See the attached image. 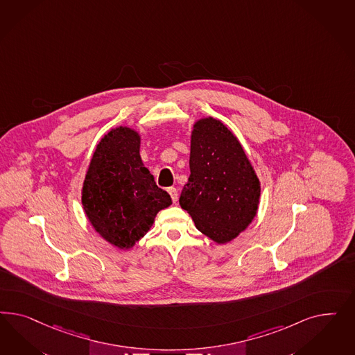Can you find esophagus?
<instances>
[{
  "label": "esophagus",
  "mask_w": 355,
  "mask_h": 355,
  "mask_svg": "<svg viewBox=\"0 0 355 355\" xmlns=\"http://www.w3.org/2000/svg\"><path fill=\"white\" fill-rule=\"evenodd\" d=\"M168 193H169L171 198H172L173 203L175 205V203H177V200H178V191H177V189H174V187H169V189H168Z\"/></svg>",
  "instance_id": "1"
}]
</instances>
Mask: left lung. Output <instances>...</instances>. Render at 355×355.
<instances>
[{
  "label": "left lung",
  "mask_w": 355,
  "mask_h": 355,
  "mask_svg": "<svg viewBox=\"0 0 355 355\" xmlns=\"http://www.w3.org/2000/svg\"><path fill=\"white\" fill-rule=\"evenodd\" d=\"M190 177L180 205L218 245L233 241L257 216L260 181L236 135L218 119L193 123Z\"/></svg>",
  "instance_id": "obj_1"
}]
</instances>
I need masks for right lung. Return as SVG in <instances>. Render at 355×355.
<instances>
[{"mask_svg": "<svg viewBox=\"0 0 355 355\" xmlns=\"http://www.w3.org/2000/svg\"><path fill=\"white\" fill-rule=\"evenodd\" d=\"M140 135L128 126L107 132L96 146L82 189L91 225L110 245L129 250L146 236L171 195L155 182L140 157Z\"/></svg>", "mask_w": 355, "mask_h": 355, "instance_id": "1", "label": "right lung"}]
</instances>
